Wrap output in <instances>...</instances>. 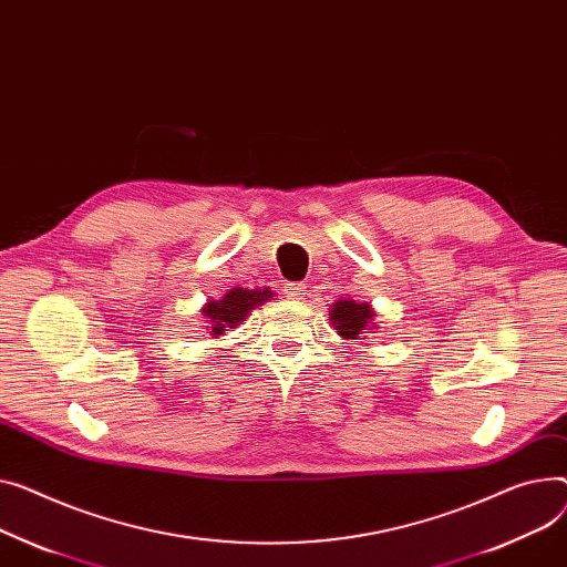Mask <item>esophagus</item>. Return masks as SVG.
<instances>
[{
    "label": "esophagus",
    "mask_w": 567,
    "mask_h": 567,
    "mask_svg": "<svg viewBox=\"0 0 567 567\" xmlns=\"http://www.w3.org/2000/svg\"><path fill=\"white\" fill-rule=\"evenodd\" d=\"M285 293L289 296V298H300L306 293V285L303 282H287L285 285Z\"/></svg>",
    "instance_id": "1"
}]
</instances>
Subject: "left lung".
Returning a JSON list of instances; mask_svg holds the SVG:
<instances>
[{"mask_svg": "<svg viewBox=\"0 0 567 567\" xmlns=\"http://www.w3.org/2000/svg\"><path fill=\"white\" fill-rule=\"evenodd\" d=\"M371 317L373 310L367 303H355V300H337L330 312L334 330L347 339H358L362 330H369L367 326L371 323Z\"/></svg>", "mask_w": 567, "mask_h": 567, "instance_id": "1", "label": "left lung"}]
</instances>
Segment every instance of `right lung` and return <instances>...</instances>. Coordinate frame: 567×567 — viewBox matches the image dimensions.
<instances>
[{"mask_svg": "<svg viewBox=\"0 0 567 567\" xmlns=\"http://www.w3.org/2000/svg\"><path fill=\"white\" fill-rule=\"evenodd\" d=\"M271 298V291H261V289H244L235 287L228 293H225L220 300H212L203 308L205 317L209 319L212 334L218 337L225 332V328H237L248 312L255 306H261L264 300Z\"/></svg>", "mask_w": 567, "mask_h": 567, "instance_id": "add662e5", "label": "right lung"}]
</instances>
